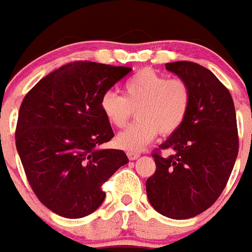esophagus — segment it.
Masks as SVG:
<instances>
[{
	"label": "esophagus",
	"mask_w": 252,
	"mask_h": 252,
	"mask_svg": "<svg viewBox=\"0 0 252 252\" xmlns=\"http://www.w3.org/2000/svg\"><path fill=\"white\" fill-rule=\"evenodd\" d=\"M139 156H140V154H138V152H127V158L130 160H136Z\"/></svg>",
	"instance_id": "34e87169"
}]
</instances>
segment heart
<instances>
[{"mask_svg":"<svg viewBox=\"0 0 252 252\" xmlns=\"http://www.w3.org/2000/svg\"><path fill=\"white\" fill-rule=\"evenodd\" d=\"M191 106V90L182 79L152 69H143L124 84V97L105 92L100 100L102 114L114 127H124L136 109L135 124L116 136V144L128 152H139L158 134L172 135L183 125Z\"/></svg>","mask_w":252,"mask_h":252,"instance_id":"b5f03b06","label":"heart"}]
</instances>
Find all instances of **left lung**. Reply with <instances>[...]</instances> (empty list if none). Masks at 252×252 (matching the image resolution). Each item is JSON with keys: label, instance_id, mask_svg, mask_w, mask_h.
Instances as JSON below:
<instances>
[{"label": "left lung", "instance_id": "obj_1", "mask_svg": "<svg viewBox=\"0 0 252 252\" xmlns=\"http://www.w3.org/2000/svg\"><path fill=\"white\" fill-rule=\"evenodd\" d=\"M191 90L183 125L154 152L156 172L146 182L151 206L174 220L204 212L228 183L238 155V130L230 92L212 71L194 63H166Z\"/></svg>", "mask_w": 252, "mask_h": 252}]
</instances>
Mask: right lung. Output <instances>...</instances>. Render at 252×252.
Returning <instances> with one entry per match:
<instances>
[{
  "instance_id": "1",
  "label": "right lung",
  "mask_w": 252,
  "mask_h": 252,
  "mask_svg": "<svg viewBox=\"0 0 252 252\" xmlns=\"http://www.w3.org/2000/svg\"><path fill=\"white\" fill-rule=\"evenodd\" d=\"M132 69L90 61L61 66L24 96L15 144L32 190L46 208L80 219L105 199L101 190L127 164L121 150H100L114 136L100 100Z\"/></svg>"
}]
</instances>
